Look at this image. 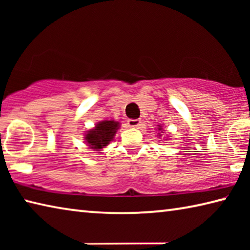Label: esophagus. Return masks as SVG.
<instances>
[{
	"mask_svg": "<svg viewBox=\"0 0 250 250\" xmlns=\"http://www.w3.org/2000/svg\"><path fill=\"white\" fill-rule=\"evenodd\" d=\"M128 125L130 126V128H139V126L141 125V120L140 119H129Z\"/></svg>",
	"mask_w": 250,
	"mask_h": 250,
	"instance_id": "obj_1",
	"label": "esophagus"
}]
</instances>
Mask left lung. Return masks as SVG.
<instances>
[{
	"mask_svg": "<svg viewBox=\"0 0 250 250\" xmlns=\"http://www.w3.org/2000/svg\"><path fill=\"white\" fill-rule=\"evenodd\" d=\"M159 130H160V131H161V130H162V128H161V125L159 126ZM159 135H162V134H160V133H159Z\"/></svg>",
	"mask_w": 250,
	"mask_h": 250,
	"instance_id": "left-lung-1",
	"label": "left lung"
}]
</instances>
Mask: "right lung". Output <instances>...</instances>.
Masks as SVG:
<instances>
[{
	"instance_id": "right-lung-1",
	"label": "right lung",
	"mask_w": 250,
	"mask_h": 250,
	"mask_svg": "<svg viewBox=\"0 0 250 250\" xmlns=\"http://www.w3.org/2000/svg\"><path fill=\"white\" fill-rule=\"evenodd\" d=\"M120 124L113 120L98 122L94 129L88 130L84 134V140L90 149L100 151L113 140V137L119 129Z\"/></svg>"
}]
</instances>
